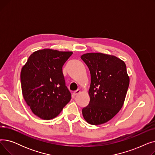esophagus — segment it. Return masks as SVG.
I'll return each mask as SVG.
<instances>
[{"mask_svg": "<svg viewBox=\"0 0 155 155\" xmlns=\"http://www.w3.org/2000/svg\"><path fill=\"white\" fill-rule=\"evenodd\" d=\"M80 92V91L79 90V89H77V91H75L73 92V95H77L78 94H79Z\"/></svg>", "mask_w": 155, "mask_h": 155, "instance_id": "esophagus-1", "label": "esophagus"}]
</instances>
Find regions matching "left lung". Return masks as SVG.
<instances>
[{"label": "left lung", "mask_w": 155, "mask_h": 155, "mask_svg": "<svg viewBox=\"0 0 155 155\" xmlns=\"http://www.w3.org/2000/svg\"><path fill=\"white\" fill-rule=\"evenodd\" d=\"M90 70V102L82 109L88 123L99 125L114 117L123 107L129 85L125 63L116 56L101 53L81 56Z\"/></svg>", "instance_id": "left-lung-1"}]
</instances>
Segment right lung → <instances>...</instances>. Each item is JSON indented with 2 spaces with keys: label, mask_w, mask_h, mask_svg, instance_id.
Masks as SVG:
<instances>
[{
  "label": "right lung",
  "mask_w": 155,
  "mask_h": 155,
  "mask_svg": "<svg viewBox=\"0 0 155 155\" xmlns=\"http://www.w3.org/2000/svg\"><path fill=\"white\" fill-rule=\"evenodd\" d=\"M72 54L51 49L38 50L30 55L22 68L23 97L34 114L41 119L54 118L71 98L62 68Z\"/></svg>",
  "instance_id": "right-lung-1"
}]
</instances>
